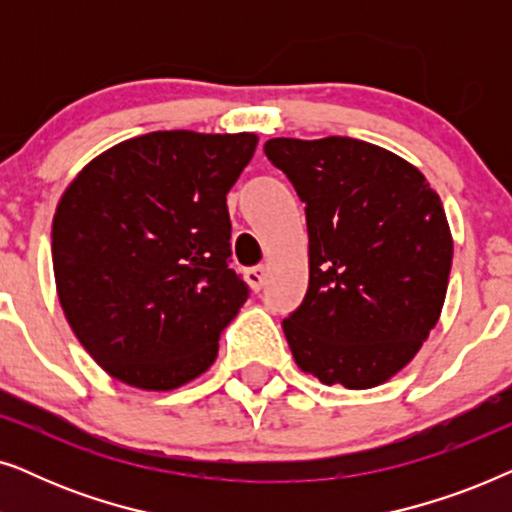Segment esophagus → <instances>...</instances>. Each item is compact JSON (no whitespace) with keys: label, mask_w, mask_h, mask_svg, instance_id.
<instances>
[{"label":"esophagus","mask_w":512,"mask_h":512,"mask_svg":"<svg viewBox=\"0 0 512 512\" xmlns=\"http://www.w3.org/2000/svg\"><path fill=\"white\" fill-rule=\"evenodd\" d=\"M244 277H247L251 289L261 291L263 284H265V268H263V265H258V268H249L247 275H244Z\"/></svg>","instance_id":"1"}]
</instances>
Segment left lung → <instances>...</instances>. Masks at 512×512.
<instances>
[{
	"mask_svg": "<svg viewBox=\"0 0 512 512\" xmlns=\"http://www.w3.org/2000/svg\"><path fill=\"white\" fill-rule=\"evenodd\" d=\"M305 202L310 284L282 321L303 373L347 389L391 380L443 310L452 233L415 165L352 137L265 142Z\"/></svg>",
	"mask_w": 512,
	"mask_h": 512,
	"instance_id": "1",
	"label": "left lung"
}]
</instances>
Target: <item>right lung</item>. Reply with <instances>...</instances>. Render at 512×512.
<instances>
[{
  "label": "right lung",
  "instance_id": "add662e5",
  "mask_svg": "<svg viewBox=\"0 0 512 512\" xmlns=\"http://www.w3.org/2000/svg\"><path fill=\"white\" fill-rule=\"evenodd\" d=\"M254 132L163 130L90 160L53 216L62 312L111 377L144 391L195 380L249 286L228 268L226 195Z\"/></svg>",
  "mask_w": 512,
  "mask_h": 512
}]
</instances>
